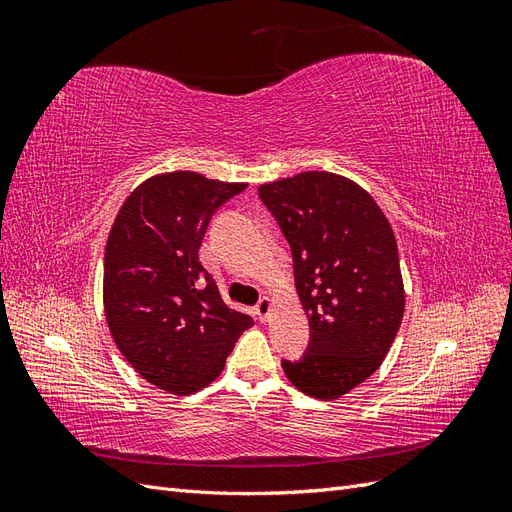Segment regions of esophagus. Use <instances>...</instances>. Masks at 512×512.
<instances>
[{
	"label": "esophagus",
	"mask_w": 512,
	"mask_h": 512,
	"mask_svg": "<svg viewBox=\"0 0 512 512\" xmlns=\"http://www.w3.org/2000/svg\"><path fill=\"white\" fill-rule=\"evenodd\" d=\"M271 309H273V301L269 297H262L256 305V316L260 318V322H267L271 316Z\"/></svg>",
	"instance_id": "obj_1"
}]
</instances>
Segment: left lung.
Segmentation results:
<instances>
[{"instance_id": "left-lung-1", "label": "left lung", "mask_w": 512, "mask_h": 512, "mask_svg": "<svg viewBox=\"0 0 512 512\" xmlns=\"http://www.w3.org/2000/svg\"><path fill=\"white\" fill-rule=\"evenodd\" d=\"M258 194L290 243L312 333L284 374L309 397L337 399L382 365L404 318L393 228L367 190L327 170L262 183Z\"/></svg>"}]
</instances>
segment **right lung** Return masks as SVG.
Here are the masks:
<instances>
[{"label":"right lung","mask_w":512,"mask_h":512,"mask_svg":"<svg viewBox=\"0 0 512 512\" xmlns=\"http://www.w3.org/2000/svg\"><path fill=\"white\" fill-rule=\"evenodd\" d=\"M243 190L192 170L153 175L123 200L108 232L106 324L126 361L166 393L205 389L254 324L222 301L198 258L213 211Z\"/></svg>","instance_id":"1"}]
</instances>
